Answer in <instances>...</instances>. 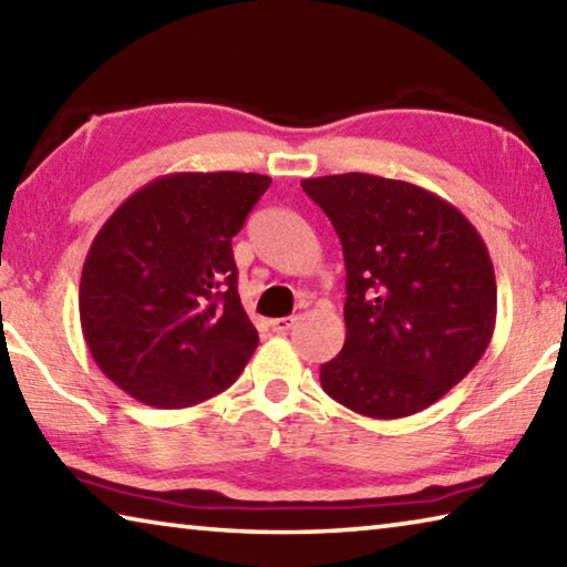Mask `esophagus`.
Listing matches in <instances>:
<instances>
[{
	"mask_svg": "<svg viewBox=\"0 0 567 567\" xmlns=\"http://www.w3.org/2000/svg\"><path fill=\"white\" fill-rule=\"evenodd\" d=\"M295 322H297V318H277V320L270 322V328H272L275 332L282 334V332H290Z\"/></svg>",
	"mask_w": 567,
	"mask_h": 567,
	"instance_id": "34e87169",
	"label": "esophagus"
}]
</instances>
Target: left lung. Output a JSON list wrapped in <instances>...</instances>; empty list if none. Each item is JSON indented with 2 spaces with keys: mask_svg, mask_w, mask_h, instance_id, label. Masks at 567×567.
Here are the masks:
<instances>
[{
  "mask_svg": "<svg viewBox=\"0 0 567 567\" xmlns=\"http://www.w3.org/2000/svg\"><path fill=\"white\" fill-rule=\"evenodd\" d=\"M344 255V344L322 390L364 417L425 410L491 344L495 270L470 219L412 182L364 172L302 179Z\"/></svg>",
  "mask_w": 567,
  "mask_h": 567,
  "instance_id": "8db88e82",
  "label": "left lung"
}]
</instances>
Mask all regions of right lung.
<instances>
[{"label": "right lung", "mask_w": 567, "mask_h": 567, "mask_svg": "<svg viewBox=\"0 0 567 567\" xmlns=\"http://www.w3.org/2000/svg\"><path fill=\"white\" fill-rule=\"evenodd\" d=\"M255 172H172L130 195L82 267L80 322L94 362L152 408L227 390L257 348L233 237L270 187Z\"/></svg>", "instance_id": "add662e5"}]
</instances>
